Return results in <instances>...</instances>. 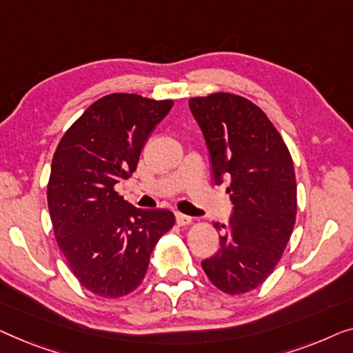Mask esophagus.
<instances>
[{
    "label": "esophagus",
    "mask_w": 353,
    "mask_h": 353,
    "mask_svg": "<svg viewBox=\"0 0 353 353\" xmlns=\"http://www.w3.org/2000/svg\"><path fill=\"white\" fill-rule=\"evenodd\" d=\"M176 221L179 225H187L192 222V217L187 216V214H182V212H176Z\"/></svg>",
    "instance_id": "obj_1"
}]
</instances>
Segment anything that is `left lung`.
Listing matches in <instances>:
<instances>
[{
  "instance_id": "left-lung-1",
  "label": "left lung",
  "mask_w": 353,
  "mask_h": 353,
  "mask_svg": "<svg viewBox=\"0 0 353 353\" xmlns=\"http://www.w3.org/2000/svg\"><path fill=\"white\" fill-rule=\"evenodd\" d=\"M188 107L200 126L216 185L228 182L233 212L214 256L201 262L214 286L241 294L265 281L290 241L296 222L294 166L280 132L245 97L216 92Z\"/></svg>"
}]
</instances>
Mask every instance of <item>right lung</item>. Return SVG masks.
I'll use <instances>...</instances> for the list:
<instances>
[{
  "mask_svg": "<svg viewBox=\"0 0 353 353\" xmlns=\"http://www.w3.org/2000/svg\"><path fill=\"white\" fill-rule=\"evenodd\" d=\"M172 101L108 94L86 108L54 153L48 206L54 235L78 281L121 297L147 274L157 241L174 225L168 210H141L115 190L132 174Z\"/></svg>",
  "mask_w": 353,
  "mask_h": 353,
  "instance_id": "1",
  "label": "right lung"
}]
</instances>
